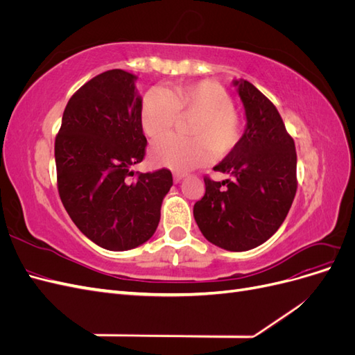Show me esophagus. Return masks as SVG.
Here are the masks:
<instances>
[{
	"mask_svg": "<svg viewBox=\"0 0 355 355\" xmlns=\"http://www.w3.org/2000/svg\"><path fill=\"white\" fill-rule=\"evenodd\" d=\"M185 178V175L184 173H173V180H175V184H179V182Z\"/></svg>",
	"mask_w": 355,
	"mask_h": 355,
	"instance_id": "34e87169",
	"label": "esophagus"
}]
</instances>
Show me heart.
<instances>
[{"label":"heart","instance_id":"obj_1","mask_svg":"<svg viewBox=\"0 0 355 355\" xmlns=\"http://www.w3.org/2000/svg\"><path fill=\"white\" fill-rule=\"evenodd\" d=\"M178 115L192 116L187 135L166 136L151 146L155 166L188 171L207 163L211 153L228 155L241 137L240 118L232 99L219 84L202 80L176 85L171 90H149L141 106V125L146 136L158 139L173 127Z\"/></svg>","mask_w":355,"mask_h":355}]
</instances>
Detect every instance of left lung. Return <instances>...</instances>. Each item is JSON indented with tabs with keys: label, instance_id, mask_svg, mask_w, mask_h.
Returning a JSON list of instances; mask_svg holds the SVG:
<instances>
[{
	"label": "left lung",
	"instance_id": "left-lung-1",
	"mask_svg": "<svg viewBox=\"0 0 355 355\" xmlns=\"http://www.w3.org/2000/svg\"><path fill=\"white\" fill-rule=\"evenodd\" d=\"M232 84L244 106V133L213 167L230 179H204L206 194L194 204V219L211 244L245 252L275 234L292 207L296 151L272 102L249 81Z\"/></svg>",
	"mask_w": 355,
	"mask_h": 355
}]
</instances>
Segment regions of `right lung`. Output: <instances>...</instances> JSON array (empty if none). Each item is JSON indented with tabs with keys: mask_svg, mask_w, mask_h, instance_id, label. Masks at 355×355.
Returning a JSON list of instances; mask_svg holds the SVG:
<instances>
[{
	"mask_svg": "<svg viewBox=\"0 0 355 355\" xmlns=\"http://www.w3.org/2000/svg\"><path fill=\"white\" fill-rule=\"evenodd\" d=\"M137 75L111 69L69 99L55 144L59 196L72 222L98 245L124 252L153 237L170 170L135 176L145 155Z\"/></svg>",
	"mask_w": 355,
	"mask_h": 355,
	"instance_id": "add662e5",
	"label": "right lung"
}]
</instances>
